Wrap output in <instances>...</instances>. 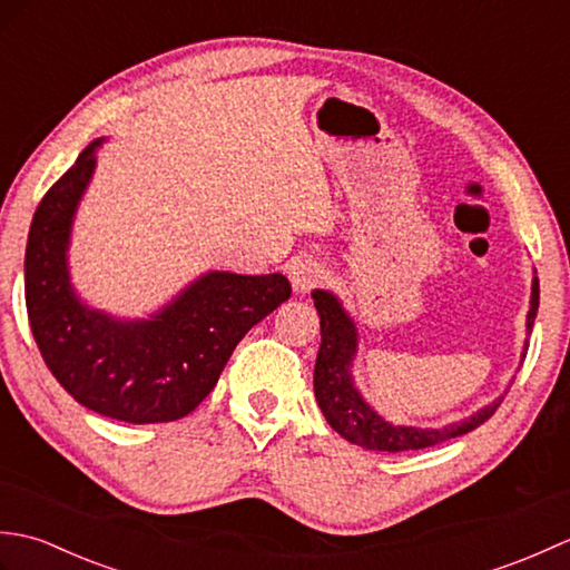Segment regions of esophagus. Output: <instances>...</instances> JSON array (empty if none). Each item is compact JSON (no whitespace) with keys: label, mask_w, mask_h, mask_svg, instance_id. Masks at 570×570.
Listing matches in <instances>:
<instances>
[{"label":"esophagus","mask_w":570,"mask_h":570,"mask_svg":"<svg viewBox=\"0 0 570 570\" xmlns=\"http://www.w3.org/2000/svg\"><path fill=\"white\" fill-rule=\"evenodd\" d=\"M325 274H328L325 264L318 259H311V257L296 259L292 264V269H288V278H292V286L296 288V292H308V288L323 282Z\"/></svg>","instance_id":"esophagus-1"}]
</instances>
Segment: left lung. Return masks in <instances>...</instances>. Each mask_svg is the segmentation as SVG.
Returning a JSON list of instances; mask_svg holds the SVG:
<instances>
[{
  "label": "left lung",
  "instance_id": "obj_1",
  "mask_svg": "<svg viewBox=\"0 0 570 570\" xmlns=\"http://www.w3.org/2000/svg\"><path fill=\"white\" fill-rule=\"evenodd\" d=\"M313 306H316L321 316V347L316 357V372H313V390H316V402L323 411L325 421L331 429L343 435L345 441L367 448V451H386V453H402V451H419V448H431L443 441L458 439V435L470 433L485 423L498 406L502 404V396L494 399L488 406L478 409L475 414L465 419H458L445 426H399V423L386 421L377 409H374L365 396L360 394L353 377V365L357 357V325L355 318L345 311L343 301L333 292L316 288L311 294ZM539 311V276L531 278V298H529V313H527V335L534 328V318ZM529 341H524L527 355Z\"/></svg>",
  "mask_w": 570,
  "mask_h": 570
}]
</instances>
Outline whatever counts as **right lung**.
I'll list each match as a JSON object with an SVG mask.
<instances>
[{
  "label": "right lung",
  "mask_w": 570,
  "mask_h": 570,
  "mask_svg": "<svg viewBox=\"0 0 570 570\" xmlns=\"http://www.w3.org/2000/svg\"><path fill=\"white\" fill-rule=\"evenodd\" d=\"M105 141L88 144L33 213L23 259L31 333L78 404L127 423L176 421L213 392L237 343L292 296V284L284 274L205 272L149 318L85 304L70 282L68 247Z\"/></svg>",
  "instance_id": "1"
}]
</instances>
